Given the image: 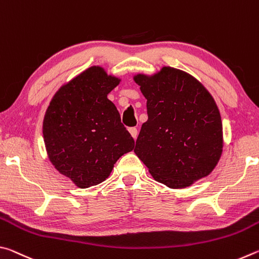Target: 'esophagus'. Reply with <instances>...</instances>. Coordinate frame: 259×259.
Wrapping results in <instances>:
<instances>
[{"instance_id": "34e87169", "label": "esophagus", "mask_w": 259, "mask_h": 259, "mask_svg": "<svg viewBox=\"0 0 259 259\" xmlns=\"http://www.w3.org/2000/svg\"><path fill=\"white\" fill-rule=\"evenodd\" d=\"M129 133H130L131 136H133L134 139L137 138V136H138V130H137V128H135V126H133V128H129Z\"/></svg>"}]
</instances>
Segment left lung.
I'll list each match as a JSON object with an SVG mask.
<instances>
[{
    "instance_id": "left-lung-1",
    "label": "left lung",
    "mask_w": 259,
    "mask_h": 259,
    "mask_svg": "<svg viewBox=\"0 0 259 259\" xmlns=\"http://www.w3.org/2000/svg\"><path fill=\"white\" fill-rule=\"evenodd\" d=\"M147 99L135 153L156 182L184 188L212 171L223 148L221 114L211 95L190 74L163 67L134 77Z\"/></svg>"
}]
</instances>
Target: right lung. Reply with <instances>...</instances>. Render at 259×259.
<instances>
[{"instance_id": "right-lung-1", "label": "right lung", "mask_w": 259, "mask_h": 259, "mask_svg": "<svg viewBox=\"0 0 259 259\" xmlns=\"http://www.w3.org/2000/svg\"><path fill=\"white\" fill-rule=\"evenodd\" d=\"M120 83L93 66L57 91L43 120L48 156L77 187L100 184L135 140L107 95Z\"/></svg>"}]
</instances>
